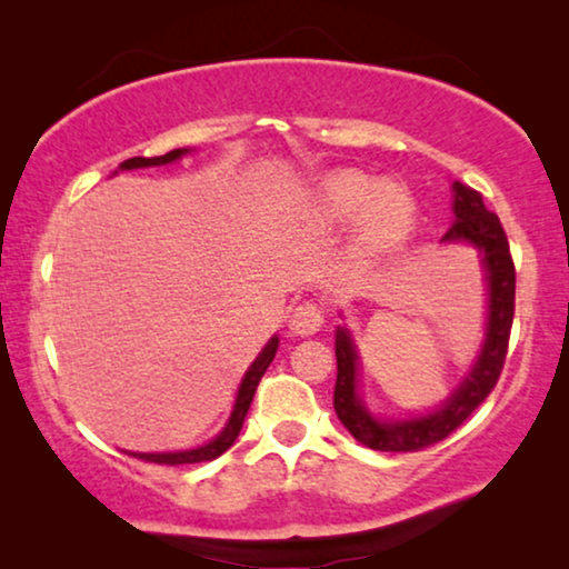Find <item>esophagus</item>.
Returning a JSON list of instances; mask_svg holds the SVG:
<instances>
[{
  "label": "esophagus",
  "instance_id": "1",
  "mask_svg": "<svg viewBox=\"0 0 569 569\" xmlns=\"http://www.w3.org/2000/svg\"><path fill=\"white\" fill-rule=\"evenodd\" d=\"M323 326V308L313 300L300 302V306L292 308L290 313V329L295 333H302V337H310Z\"/></svg>",
  "mask_w": 569,
  "mask_h": 569
}]
</instances>
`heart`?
Wrapping results in <instances>:
<instances>
[{
	"label": "heart",
	"instance_id": "obj_1",
	"mask_svg": "<svg viewBox=\"0 0 569 569\" xmlns=\"http://www.w3.org/2000/svg\"><path fill=\"white\" fill-rule=\"evenodd\" d=\"M321 209L331 222L362 216L360 240L372 253L391 251L407 240L415 224V201L399 183H383L360 170H339L321 183Z\"/></svg>",
	"mask_w": 569,
	"mask_h": 569
}]
</instances>
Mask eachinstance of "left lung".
Returning <instances> with one entry per match:
<instances>
[{"label":"left lung","mask_w":569,"mask_h":569,"mask_svg":"<svg viewBox=\"0 0 569 569\" xmlns=\"http://www.w3.org/2000/svg\"><path fill=\"white\" fill-rule=\"evenodd\" d=\"M456 222L442 240H469L485 256L487 282H489V323L481 355L469 378L450 396L446 407L427 417L409 419V422H378L355 393L357 355L347 329L337 331V386H333V409L339 422L362 446L383 453H407L422 450L435 442L446 440L456 427H461L471 411L495 391L500 380L505 355L516 316V263H512L510 243L505 236L500 217L489 212L481 201V193L471 186L453 183Z\"/></svg>","instance_id":"left-lung-1"}]
</instances>
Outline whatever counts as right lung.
I'll use <instances>...</instances> for the list:
<instances>
[{"label":"right lung","instance_id":"obj_1","mask_svg":"<svg viewBox=\"0 0 569 569\" xmlns=\"http://www.w3.org/2000/svg\"><path fill=\"white\" fill-rule=\"evenodd\" d=\"M183 152H189V150H173V152L160 154V158H129V160L121 162V168L131 170V168H147V166H166V162H173V160L181 158ZM277 347H279V339L274 337L267 347H263V352L256 357V362L251 365V370L246 372L243 383H240V388H238L236 409H232L228 425H224V430L217 435L212 442H207V446L193 448V450H183V453H129V456L142 458V461H147V463H168V466L214 461L217 456H222L224 450H228L232 442H236L240 427H243V419L248 415V407H251V401H253L256 388H259V380L263 378V372H267L271 360H274Z\"/></svg>","mask_w":569,"mask_h":569}]
</instances>
